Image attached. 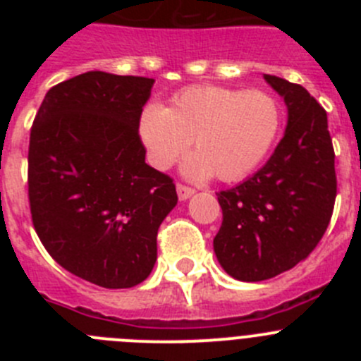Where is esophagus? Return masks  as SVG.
Returning a JSON list of instances; mask_svg holds the SVG:
<instances>
[{
  "instance_id": "obj_1",
  "label": "esophagus",
  "mask_w": 361,
  "mask_h": 361,
  "mask_svg": "<svg viewBox=\"0 0 361 361\" xmlns=\"http://www.w3.org/2000/svg\"><path fill=\"white\" fill-rule=\"evenodd\" d=\"M193 193H195V190H193V188L184 186V184H177V195H178V199H180V200L190 199Z\"/></svg>"
}]
</instances>
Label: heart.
I'll return each mask as SVG.
<instances>
[{
	"label": "heart",
	"instance_id": "heart-1",
	"mask_svg": "<svg viewBox=\"0 0 361 361\" xmlns=\"http://www.w3.org/2000/svg\"><path fill=\"white\" fill-rule=\"evenodd\" d=\"M280 108L266 92L233 90L213 85L190 86L170 106H145L139 137L149 164L168 170L190 148L197 152L184 166L190 177L212 173L233 183L253 171L276 139Z\"/></svg>",
	"mask_w": 361,
	"mask_h": 361
}]
</instances>
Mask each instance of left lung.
<instances>
[{"instance_id": "obj_1", "label": "left lung", "mask_w": 361, "mask_h": 361, "mask_svg": "<svg viewBox=\"0 0 361 361\" xmlns=\"http://www.w3.org/2000/svg\"><path fill=\"white\" fill-rule=\"evenodd\" d=\"M288 106V128L269 161L244 183L216 193L222 226L216 260L233 279H273L309 257L336 199L327 114L304 86L264 75Z\"/></svg>"}]
</instances>
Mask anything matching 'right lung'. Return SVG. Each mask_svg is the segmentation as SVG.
Here are the masks:
<instances>
[{
	"mask_svg": "<svg viewBox=\"0 0 361 361\" xmlns=\"http://www.w3.org/2000/svg\"><path fill=\"white\" fill-rule=\"evenodd\" d=\"M155 79L86 72L52 86L28 146V202L44 250L72 275L133 288L157 260L177 204L171 177L145 162L142 106Z\"/></svg>",
	"mask_w": 361,
	"mask_h": 361,
	"instance_id": "obj_1",
	"label": "right lung"
}]
</instances>
